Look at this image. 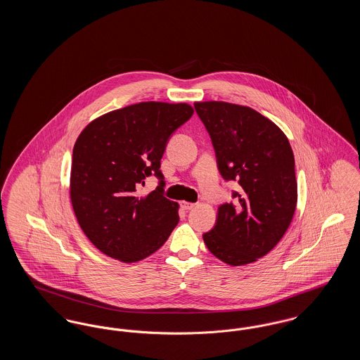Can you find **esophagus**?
Listing matches in <instances>:
<instances>
[{"instance_id":"34e87169","label":"esophagus","mask_w":360,"mask_h":360,"mask_svg":"<svg viewBox=\"0 0 360 360\" xmlns=\"http://www.w3.org/2000/svg\"><path fill=\"white\" fill-rule=\"evenodd\" d=\"M194 206H195V204H193V202H182V207L185 210H191Z\"/></svg>"}]
</instances>
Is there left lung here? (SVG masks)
Masks as SVG:
<instances>
[{"label":"left lung","instance_id":"8db88e82","mask_svg":"<svg viewBox=\"0 0 360 360\" xmlns=\"http://www.w3.org/2000/svg\"><path fill=\"white\" fill-rule=\"evenodd\" d=\"M225 181H238V204L219 206L202 235L207 250L231 266L269 254L290 225L297 206L294 155L285 134L259 112L223 101L195 103Z\"/></svg>","mask_w":360,"mask_h":360}]
</instances>
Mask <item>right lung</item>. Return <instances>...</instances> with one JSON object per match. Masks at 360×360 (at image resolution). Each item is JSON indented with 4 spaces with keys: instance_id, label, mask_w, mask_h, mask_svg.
I'll use <instances>...</instances> for the list:
<instances>
[{
    "instance_id": "right-lung-1",
    "label": "right lung",
    "mask_w": 360,
    "mask_h": 360,
    "mask_svg": "<svg viewBox=\"0 0 360 360\" xmlns=\"http://www.w3.org/2000/svg\"><path fill=\"white\" fill-rule=\"evenodd\" d=\"M188 103H140L91 121L72 150L70 197L79 226L101 252L124 263L150 257L179 221L163 195L160 159L172 134L193 116ZM155 174L158 188L136 195Z\"/></svg>"
}]
</instances>
